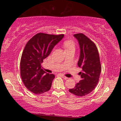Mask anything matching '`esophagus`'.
Returning a JSON list of instances; mask_svg holds the SVG:
<instances>
[{"instance_id":"obj_1","label":"esophagus","mask_w":121,"mask_h":121,"mask_svg":"<svg viewBox=\"0 0 121 121\" xmlns=\"http://www.w3.org/2000/svg\"><path fill=\"white\" fill-rule=\"evenodd\" d=\"M60 76H61V77H62V78H63L64 79H65V80H66V79H67V78H68V77H65V76H64V75H62V74H60Z\"/></svg>"}]
</instances>
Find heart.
<instances>
[{"label":"heart","mask_w":121,"mask_h":121,"mask_svg":"<svg viewBox=\"0 0 121 121\" xmlns=\"http://www.w3.org/2000/svg\"><path fill=\"white\" fill-rule=\"evenodd\" d=\"M64 46L65 49H68L72 48H74V43L72 41H66L64 43Z\"/></svg>","instance_id":"obj_1"}]
</instances>
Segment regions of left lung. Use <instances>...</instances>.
Wrapping results in <instances>:
<instances>
[{"mask_svg": "<svg viewBox=\"0 0 121 121\" xmlns=\"http://www.w3.org/2000/svg\"><path fill=\"white\" fill-rule=\"evenodd\" d=\"M73 36L80 45V58L77 64L82 68V71L80 72L81 80L69 91L74 95L82 97L91 93L97 86L101 74V65L95 44L83 34Z\"/></svg>", "mask_w": 121, "mask_h": 121, "instance_id": "1", "label": "left lung"}]
</instances>
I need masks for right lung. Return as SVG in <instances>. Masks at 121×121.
<instances>
[{
	"instance_id": "obj_1",
	"label": "right lung",
	"mask_w": 121,
	"mask_h": 121,
	"mask_svg": "<svg viewBox=\"0 0 121 121\" xmlns=\"http://www.w3.org/2000/svg\"><path fill=\"white\" fill-rule=\"evenodd\" d=\"M64 36L63 34L39 33L25 46L20 60V75L24 85L31 92L43 94L51 89L55 76L43 70L41 64Z\"/></svg>"
}]
</instances>
